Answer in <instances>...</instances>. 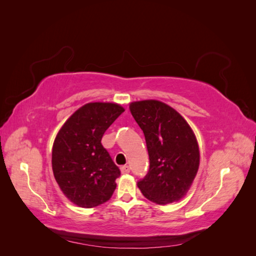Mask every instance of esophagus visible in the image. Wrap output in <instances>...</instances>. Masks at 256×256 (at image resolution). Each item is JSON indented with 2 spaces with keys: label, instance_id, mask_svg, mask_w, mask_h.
Listing matches in <instances>:
<instances>
[{
  "label": "esophagus",
  "instance_id": "34e87169",
  "mask_svg": "<svg viewBox=\"0 0 256 256\" xmlns=\"http://www.w3.org/2000/svg\"><path fill=\"white\" fill-rule=\"evenodd\" d=\"M120 172H122V174H127L130 172V168L128 166H122L120 168Z\"/></svg>",
  "mask_w": 256,
  "mask_h": 256
}]
</instances>
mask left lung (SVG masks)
Wrapping results in <instances>:
<instances>
[{"mask_svg": "<svg viewBox=\"0 0 256 256\" xmlns=\"http://www.w3.org/2000/svg\"><path fill=\"white\" fill-rule=\"evenodd\" d=\"M130 112L143 130L150 170L138 182L143 196L166 205L180 200L192 184L200 166L196 138L188 122L158 100L130 104Z\"/></svg>", "mask_w": 256, "mask_h": 256, "instance_id": "1", "label": "left lung"}]
</instances>
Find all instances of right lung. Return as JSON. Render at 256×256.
<instances>
[{
  "label": "right lung",
  "instance_id": "obj_1",
  "mask_svg": "<svg viewBox=\"0 0 256 256\" xmlns=\"http://www.w3.org/2000/svg\"><path fill=\"white\" fill-rule=\"evenodd\" d=\"M124 111L116 104L90 102L76 110L58 131L52 148L53 174L76 205L96 207L112 196L120 171L102 138Z\"/></svg>",
  "mask_w": 256,
  "mask_h": 256
}]
</instances>
